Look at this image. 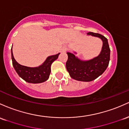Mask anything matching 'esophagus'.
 Listing matches in <instances>:
<instances>
[{
  "mask_svg": "<svg viewBox=\"0 0 129 129\" xmlns=\"http://www.w3.org/2000/svg\"><path fill=\"white\" fill-rule=\"evenodd\" d=\"M62 52H65L66 50V47H64V48H63V49H62Z\"/></svg>",
  "mask_w": 129,
  "mask_h": 129,
  "instance_id": "esophagus-1",
  "label": "esophagus"
}]
</instances>
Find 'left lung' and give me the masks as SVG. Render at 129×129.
<instances>
[{
  "label": "left lung",
  "instance_id": "obj_1",
  "mask_svg": "<svg viewBox=\"0 0 129 129\" xmlns=\"http://www.w3.org/2000/svg\"><path fill=\"white\" fill-rule=\"evenodd\" d=\"M88 35L99 38L103 42L102 50L98 57L83 61L74 53L67 52L68 59L66 67L69 76L73 79L82 82H91L102 75L107 68L110 55V49L106 38L99 33L93 32H88Z\"/></svg>",
  "mask_w": 129,
  "mask_h": 129
}]
</instances>
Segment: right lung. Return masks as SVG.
<instances>
[{
    "label": "right lung",
    "mask_w": 129,
    "mask_h": 129,
    "mask_svg": "<svg viewBox=\"0 0 129 129\" xmlns=\"http://www.w3.org/2000/svg\"><path fill=\"white\" fill-rule=\"evenodd\" d=\"M60 53L47 58L43 64L38 67L30 68L19 64L16 61L13 54L11 48V58L13 66L18 74L28 83H40L45 82L49 79L50 74V66L52 63L58 57Z\"/></svg>",
    "instance_id": "add662e5"
}]
</instances>
